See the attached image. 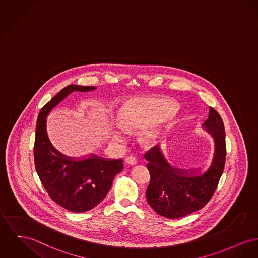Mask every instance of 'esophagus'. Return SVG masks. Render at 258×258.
I'll use <instances>...</instances> for the list:
<instances>
[{
	"instance_id": "esophagus-1",
	"label": "esophagus",
	"mask_w": 258,
	"mask_h": 258,
	"mask_svg": "<svg viewBox=\"0 0 258 258\" xmlns=\"http://www.w3.org/2000/svg\"><path fill=\"white\" fill-rule=\"evenodd\" d=\"M124 162H125V164H127V165H130V166H136L137 164V159H136L135 157H133V156L126 157L125 160H124Z\"/></svg>"
}]
</instances>
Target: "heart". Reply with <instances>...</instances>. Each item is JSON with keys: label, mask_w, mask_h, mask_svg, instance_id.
I'll return each mask as SVG.
<instances>
[{"label": "heart", "mask_w": 258, "mask_h": 258, "mask_svg": "<svg viewBox=\"0 0 258 258\" xmlns=\"http://www.w3.org/2000/svg\"><path fill=\"white\" fill-rule=\"evenodd\" d=\"M180 114V107L165 98L132 97L121 103L117 111L116 138L123 136V127L141 130L139 140L144 145L160 142L172 130Z\"/></svg>", "instance_id": "obj_1"}]
</instances>
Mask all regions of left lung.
<instances>
[{"label":"left lung","mask_w":258,"mask_h":258,"mask_svg":"<svg viewBox=\"0 0 258 258\" xmlns=\"http://www.w3.org/2000/svg\"><path fill=\"white\" fill-rule=\"evenodd\" d=\"M202 127L214 142L211 165L204 170L172 166L158 147L144 156L151 176L146 199L152 209L164 217L178 218L201 210L216 190L225 165L226 144L223 121L212 107Z\"/></svg>","instance_id":"8db88e82"}]
</instances>
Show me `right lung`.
Instances as JSON below:
<instances>
[{"instance_id": "obj_1", "label": "right lung", "mask_w": 258, "mask_h": 258, "mask_svg": "<svg viewBox=\"0 0 258 258\" xmlns=\"http://www.w3.org/2000/svg\"><path fill=\"white\" fill-rule=\"evenodd\" d=\"M94 90L96 87H65L41 109L37 119L34 145L37 173L51 200L72 212H87L97 206L123 167L121 159H107L92 153L82 158L63 155L52 146L47 136L46 117L54 107L73 91Z\"/></svg>"}]
</instances>
